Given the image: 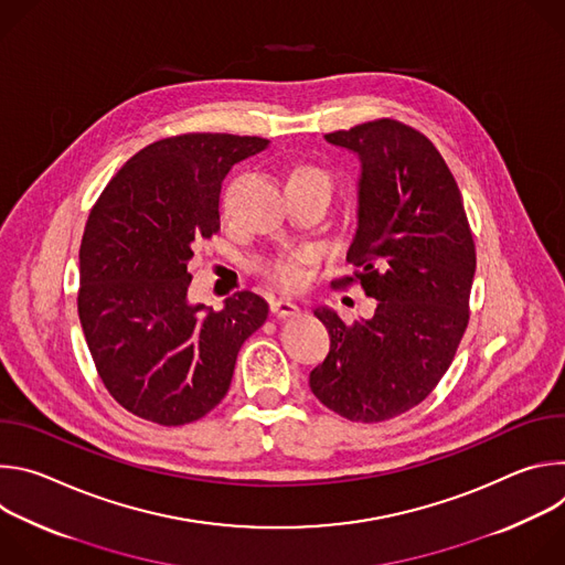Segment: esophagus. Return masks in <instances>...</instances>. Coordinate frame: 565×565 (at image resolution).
Segmentation results:
<instances>
[{"label": "esophagus", "instance_id": "obj_1", "mask_svg": "<svg viewBox=\"0 0 565 565\" xmlns=\"http://www.w3.org/2000/svg\"><path fill=\"white\" fill-rule=\"evenodd\" d=\"M270 310H273V315H277V317H292V315L299 312V306H297L295 301H290V299L279 297V299H275V301L270 303Z\"/></svg>", "mask_w": 565, "mask_h": 565}]
</instances>
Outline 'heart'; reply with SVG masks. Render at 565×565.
Masks as SVG:
<instances>
[{"instance_id":"obj_1","label":"heart","mask_w":565,"mask_h":565,"mask_svg":"<svg viewBox=\"0 0 565 565\" xmlns=\"http://www.w3.org/2000/svg\"><path fill=\"white\" fill-rule=\"evenodd\" d=\"M297 181H317V183H327L331 190H333V177L321 170V168H315V166H299L295 168L290 174H288V183H297ZM303 264H306V257L303 255H288V257H277V259H270L262 266L264 275L284 286V288H295L301 284V277H303Z\"/></svg>"}]
</instances>
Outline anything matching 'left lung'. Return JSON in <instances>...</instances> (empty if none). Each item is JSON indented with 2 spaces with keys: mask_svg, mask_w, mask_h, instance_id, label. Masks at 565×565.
Listing matches in <instances>:
<instances>
[{
  "mask_svg": "<svg viewBox=\"0 0 565 565\" xmlns=\"http://www.w3.org/2000/svg\"><path fill=\"white\" fill-rule=\"evenodd\" d=\"M362 160L358 230L347 262L377 299L371 319L315 317L331 351L310 371L321 405L353 423H384L414 409L447 373L469 321L476 248L445 158L418 129L377 118L327 134Z\"/></svg>",
  "mask_w": 565,
  "mask_h": 565,
  "instance_id": "8db88e82",
  "label": "left lung"
}]
</instances>
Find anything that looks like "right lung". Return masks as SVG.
<instances>
[{
	"label": "right lung",
	"mask_w": 565,
	"mask_h": 565,
	"mask_svg": "<svg viewBox=\"0 0 565 565\" xmlns=\"http://www.w3.org/2000/svg\"><path fill=\"white\" fill-rule=\"evenodd\" d=\"M270 140L181 134L134 153L89 212L79 244L77 315L96 371L129 414L179 427L210 414L268 303L241 290L223 310L188 301V264L218 232L221 183Z\"/></svg>",
	"instance_id": "obj_1"
}]
</instances>
